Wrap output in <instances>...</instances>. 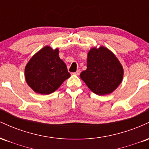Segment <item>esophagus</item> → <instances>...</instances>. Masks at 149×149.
<instances>
[{"mask_svg": "<svg viewBox=\"0 0 149 149\" xmlns=\"http://www.w3.org/2000/svg\"><path fill=\"white\" fill-rule=\"evenodd\" d=\"M80 71L79 69L78 70H77V71H76V72H74V73H73V74H76V75H79L80 74Z\"/></svg>", "mask_w": 149, "mask_h": 149, "instance_id": "34e87169", "label": "esophagus"}]
</instances>
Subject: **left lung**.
Listing matches in <instances>:
<instances>
[{"mask_svg":"<svg viewBox=\"0 0 149 149\" xmlns=\"http://www.w3.org/2000/svg\"><path fill=\"white\" fill-rule=\"evenodd\" d=\"M123 77V69L118 59L104 47H95L88 52L87 69L80 78L94 93L110 94L118 88Z\"/></svg>","mask_w":149,"mask_h":149,"instance_id":"8db88e82","label":"left lung"}]
</instances>
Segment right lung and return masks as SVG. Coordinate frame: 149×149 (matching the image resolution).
I'll return each instance as SVG.
<instances>
[{
  "label": "right lung",
  "mask_w": 149,
  "mask_h": 149,
  "mask_svg": "<svg viewBox=\"0 0 149 149\" xmlns=\"http://www.w3.org/2000/svg\"><path fill=\"white\" fill-rule=\"evenodd\" d=\"M70 77L66 64L59 57L58 49L46 46L33 56L25 68V78L33 91L48 95Z\"/></svg>",
  "instance_id": "right-lung-1"
}]
</instances>
